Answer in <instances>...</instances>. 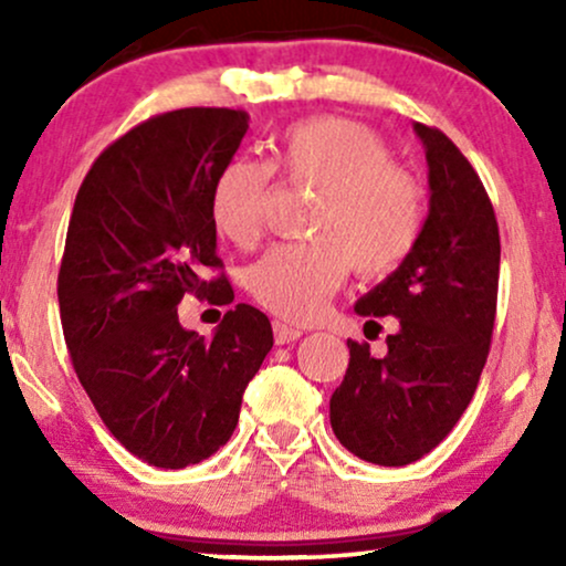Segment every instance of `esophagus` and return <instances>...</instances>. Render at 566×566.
Returning <instances> with one entry per match:
<instances>
[{
    "label": "esophagus",
    "mask_w": 566,
    "mask_h": 566,
    "mask_svg": "<svg viewBox=\"0 0 566 566\" xmlns=\"http://www.w3.org/2000/svg\"><path fill=\"white\" fill-rule=\"evenodd\" d=\"M301 335H303V329L292 327V324H287V322H274L276 346H284V343H295Z\"/></svg>",
    "instance_id": "esophagus-1"
}]
</instances>
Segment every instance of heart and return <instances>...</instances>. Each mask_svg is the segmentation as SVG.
I'll return each instance as SVG.
<instances>
[{"mask_svg": "<svg viewBox=\"0 0 566 566\" xmlns=\"http://www.w3.org/2000/svg\"><path fill=\"white\" fill-rule=\"evenodd\" d=\"M274 170L319 197L311 205L314 239L279 244L250 269V292L287 322H314L354 265L361 276L388 274L412 252L423 231L426 191L394 165L375 129L343 116L292 125L276 146ZM271 175L237 159L218 175L210 210L218 231L250 247L263 229Z\"/></svg>", "mask_w": 566, "mask_h": 566, "instance_id": "b5f03b06", "label": "heart"}]
</instances>
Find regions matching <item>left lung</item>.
<instances>
[{
	"label": "left lung",
	"instance_id": "8db88e82",
	"mask_svg": "<svg viewBox=\"0 0 566 566\" xmlns=\"http://www.w3.org/2000/svg\"><path fill=\"white\" fill-rule=\"evenodd\" d=\"M428 161V218L412 252L354 311L396 316L388 354L348 340L329 399L337 441L375 465L420 460L452 431L479 386L497 308L500 233L482 180L437 127L415 122Z\"/></svg>",
	"mask_w": 566,
	"mask_h": 566
}]
</instances>
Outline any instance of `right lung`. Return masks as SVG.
Returning a JSON list of instances; mask_svg holds the SVG:
<instances>
[{
    "label": "right lung",
    "instance_id": "1",
    "mask_svg": "<svg viewBox=\"0 0 566 566\" xmlns=\"http://www.w3.org/2000/svg\"><path fill=\"white\" fill-rule=\"evenodd\" d=\"M247 112L180 108L114 140L76 193L57 303L76 378L108 431L157 469L201 463L231 439L247 382L274 346L263 311L239 303L210 340L186 329V292L226 305L210 199Z\"/></svg>",
    "mask_w": 566,
    "mask_h": 566
}]
</instances>
